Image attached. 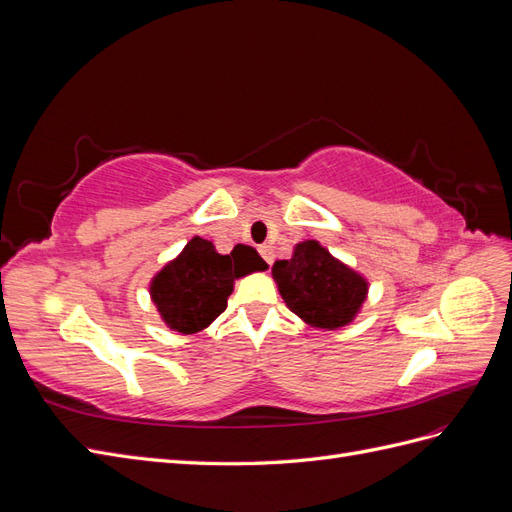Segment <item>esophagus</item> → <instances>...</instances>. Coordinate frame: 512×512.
<instances>
[{
	"label": "esophagus",
	"instance_id": "obj_1",
	"mask_svg": "<svg viewBox=\"0 0 512 512\" xmlns=\"http://www.w3.org/2000/svg\"><path fill=\"white\" fill-rule=\"evenodd\" d=\"M258 252H260V256H262V258H265L267 265H271V262H273V247L265 243V245H260V247H258Z\"/></svg>",
	"mask_w": 512,
	"mask_h": 512
}]
</instances>
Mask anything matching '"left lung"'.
Masks as SVG:
<instances>
[{
    "mask_svg": "<svg viewBox=\"0 0 512 512\" xmlns=\"http://www.w3.org/2000/svg\"><path fill=\"white\" fill-rule=\"evenodd\" d=\"M282 299L305 324L342 329L361 312L369 284L318 241L294 245L292 258L275 260L271 269Z\"/></svg>",
    "mask_w": 512,
    "mask_h": 512,
    "instance_id": "obj_1",
    "label": "left lung"
}]
</instances>
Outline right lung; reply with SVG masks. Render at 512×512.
<instances>
[{
	"instance_id": "right-lung-1",
	"label": "right lung",
	"mask_w": 512,
	"mask_h": 512,
	"mask_svg": "<svg viewBox=\"0 0 512 512\" xmlns=\"http://www.w3.org/2000/svg\"><path fill=\"white\" fill-rule=\"evenodd\" d=\"M265 269L267 262L250 245L218 254L211 241L194 237L153 277L149 292L168 327L192 335L207 329L224 312L235 280Z\"/></svg>"
}]
</instances>
